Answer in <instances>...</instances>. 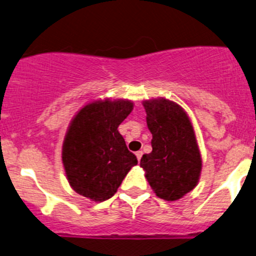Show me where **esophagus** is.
<instances>
[{
  "instance_id": "1",
  "label": "esophagus",
  "mask_w": 256,
  "mask_h": 256,
  "mask_svg": "<svg viewBox=\"0 0 256 256\" xmlns=\"http://www.w3.org/2000/svg\"><path fill=\"white\" fill-rule=\"evenodd\" d=\"M142 155H143V152L142 150H140V152H136V156H137V160L138 161H140V158H142Z\"/></svg>"
}]
</instances>
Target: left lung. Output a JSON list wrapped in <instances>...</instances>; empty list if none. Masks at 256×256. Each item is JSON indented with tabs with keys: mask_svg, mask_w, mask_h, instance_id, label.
<instances>
[{
	"mask_svg": "<svg viewBox=\"0 0 256 256\" xmlns=\"http://www.w3.org/2000/svg\"><path fill=\"white\" fill-rule=\"evenodd\" d=\"M152 148L140 158V167L158 198L176 201L198 185L202 160L189 116L166 98L143 101Z\"/></svg>",
	"mask_w": 256,
	"mask_h": 256,
	"instance_id": "1",
	"label": "left lung"
}]
</instances>
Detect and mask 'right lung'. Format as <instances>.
<instances>
[{
  "label": "right lung",
  "instance_id": "right-lung-1",
  "mask_svg": "<svg viewBox=\"0 0 256 256\" xmlns=\"http://www.w3.org/2000/svg\"><path fill=\"white\" fill-rule=\"evenodd\" d=\"M134 110L128 100H98L72 119L62 144L67 180L76 192L102 202L116 192L137 158L118 128Z\"/></svg>",
  "mask_w": 256,
  "mask_h": 256
}]
</instances>
